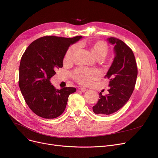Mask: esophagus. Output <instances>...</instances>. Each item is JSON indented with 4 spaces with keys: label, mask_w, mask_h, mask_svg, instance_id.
<instances>
[{
    "label": "esophagus",
    "mask_w": 158,
    "mask_h": 158,
    "mask_svg": "<svg viewBox=\"0 0 158 158\" xmlns=\"http://www.w3.org/2000/svg\"><path fill=\"white\" fill-rule=\"evenodd\" d=\"M80 90H81V92H85V91H86V90H87V89H86V88H85V87H81Z\"/></svg>",
    "instance_id": "34e87169"
}]
</instances>
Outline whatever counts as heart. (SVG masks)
<instances>
[{"label":"heart","instance_id":"heart-1","mask_svg":"<svg viewBox=\"0 0 158 158\" xmlns=\"http://www.w3.org/2000/svg\"><path fill=\"white\" fill-rule=\"evenodd\" d=\"M78 45L75 44L71 46L66 53L64 60L66 62L71 60L73 53L77 49ZM91 51L96 58L103 59L108 53V47L102 41H97L92 44ZM99 72L96 70H90L87 68H79L74 72V77L77 82L85 85H88L91 83L92 79H97L99 77Z\"/></svg>","mask_w":158,"mask_h":158}]
</instances>
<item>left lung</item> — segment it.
<instances>
[{
	"label": "left lung",
	"mask_w": 158,
	"mask_h": 158,
	"mask_svg": "<svg viewBox=\"0 0 158 158\" xmlns=\"http://www.w3.org/2000/svg\"><path fill=\"white\" fill-rule=\"evenodd\" d=\"M108 42L114 46L115 57L105 77L110 79L108 94L99 93V99L93 107L96 114L110 115L118 111L131 96L135 85L138 68L132 50L123 41L109 37Z\"/></svg>",
	"instance_id": "left-lung-1"
}]
</instances>
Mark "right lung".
<instances>
[{
    "label": "right lung",
    "mask_w": 158,
    "mask_h": 158,
    "mask_svg": "<svg viewBox=\"0 0 158 158\" xmlns=\"http://www.w3.org/2000/svg\"><path fill=\"white\" fill-rule=\"evenodd\" d=\"M82 38L45 36L34 40L23 55L19 66V88L26 104L40 117H59L64 111L69 95L76 91L73 87L57 90L50 79L56 69L63 67L70 46Z\"/></svg>",
    "instance_id": "obj_1"
}]
</instances>
